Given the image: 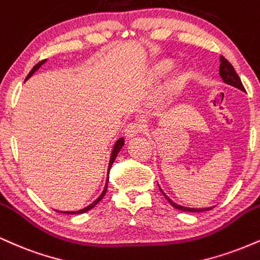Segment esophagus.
Masks as SVG:
<instances>
[{
	"label": "esophagus",
	"mask_w": 260,
	"mask_h": 260,
	"mask_svg": "<svg viewBox=\"0 0 260 260\" xmlns=\"http://www.w3.org/2000/svg\"><path fill=\"white\" fill-rule=\"evenodd\" d=\"M142 131V126L140 124L137 123H130L129 125H127L126 127H125L124 130V136L126 137L127 140L130 139H134V137L139 135L140 133Z\"/></svg>",
	"instance_id": "1"
}]
</instances>
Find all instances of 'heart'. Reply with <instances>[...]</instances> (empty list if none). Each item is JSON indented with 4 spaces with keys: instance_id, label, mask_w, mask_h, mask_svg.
Wrapping results in <instances>:
<instances>
[{
    "instance_id": "1",
    "label": "heart",
    "mask_w": 260,
    "mask_h": 260,
    "mask_svg": "<svg viewBox=\"0 0 260 260\" xmlns=\"http://www.w3.org/2000/svg\"><path fill=\"white\" fill-rule=\"evenodd\" d=\"M174 63L170 59H161L158 60L154 64L153 68H152V75L155 78H160V76L167 75L170 70L173 69ZM186 82V74L184 72H179L174 78L168 82L167 85V97L172 100L173 97H175L176 94L181 92V90L185 86Z\"/></svg>"
}]
</instances>
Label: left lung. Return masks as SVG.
Here are the masks:
<instances>
[{"mask_svg": "<svg viewBox=\"0 0 260 260\" xmlns=\"http://www.w3.org/2000/svg\"><path fill=\"white\" fill-rule=\"evenodd\" d=\"M219 74H220L222 81H224L225 84L231 85V86L239 88V90H241V91H245V87H243L242 82H241L240 76L237 75L236 72H235L234 67L231 66V63L229 62L226 58L222 57V56H220V68H219ZM160 191H161V188H160ZM161 193L164 194V197L167 198L168 202L172 204L174 208L184 210V212H196V213L197 212H206V210H210L213 208V207H209V208H188V207H184V206H180V204H176L174 201L170 200V198L168 197L163 191H161Z\"/></svg>", "mask_w": 260, "mask_h": 260, "instance_id": "obj_1", "label": "left lung"}]
</instances>
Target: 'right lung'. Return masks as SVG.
<instances>
[{"mask_svg": "<svg viewBox=\"0 0 260 260\" xmlns=\"http://www.w3.org/2000/svg\"><path fill=\"white\" fill-rule=\"evenodd\" d=\"M47 59H44V60H41V62H39L38 64H36V66H34V68L30 70V73L29 74H27V76H26V79L25 80H27V79L30 78V76H31L34 73L36 72V70H38L40 67L42 66V64H45V62ZM124 146V139L123 137H120V139L118 140L117 142H115V145H114V147H113V151H112V154H111V159H109V164H108V174H109V169H111V167H112V164L114 163V160H115V158H117V155H118V153L119 152H120V149H121V147H123ZM108 180H109V178H107V181H106V186H105V188H103V191H102V193L100 194V197L97 198L96 201H93L92 203L90 204V206H87V207H85V208H82V209H80V210H75V212H59V210H56V212H58V213H64V214H82V213H86L87 210H90V209H92L94 206H96L97 203L100 202L101 200H102L103 197H105V194H106V192H107V187H108Z\"/></svg>", "mask_w": 260, "mask_h": 260, "instance_id": "right-lung-1", "label": "right lung"}]
</instances>
